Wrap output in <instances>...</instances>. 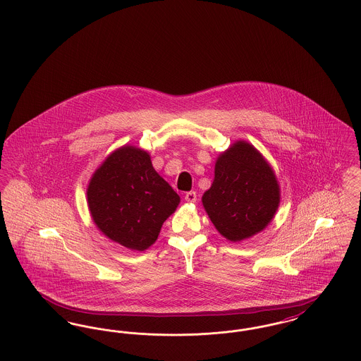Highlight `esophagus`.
Instances as JSON below:
<instances>
[{
	"label": "esophagus",
	"instance_id": "esophagus-1",
	"mask_svg": "<svg viewBox=\"0 0 361 361\" xmlns=\"http://www.w3.org/2000/svg\"><path fill=\"white\" fill-rule=\"evenodd\" d=\"M184 197H185V200H187L188 203H196V200H197V195H196V192H195V190L187 192Z\"/></svg>",
	"mask_w": 361,
	"mask_h": 361
}]
</instances>
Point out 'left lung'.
Wrapping results in <instances>:
<instances>
[{
    "label": "left lung",
    "mask_w": 361,
    "mask_h": 361,
    "mask_svg": "<svg viewBox=\"0 0 361 361\" xmlns=\"http://www.w3.org/2000/svg\"><path fill=\"white\" fill-rule=\"evenodd\" d=\"M280 190L275 173L257 150L237 142L215 164V178L203 195L211 222L227 240L249 238L275 215Z\"/></svg>",
    "instance_id": "1"
}]
</instances>
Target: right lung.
<instances>
[{
    "instance_id": "obj_1",
    "label": "right lung",
    "mask_w": 361,
    "mask_h": 361,
    "mask_svg": "<svg viewBox=\"0 0 361 361\" xmlns=\"http://www.w3.org/2000/svg\"><path fill=\"white\" fill-rule=\"evenodd\" d=\"M178 203L180 196L155 172L150 155L133 146L109 155L87 188L97 227L108 238L139 252L154 243Z\"/></svg>"
}]
</instances>
